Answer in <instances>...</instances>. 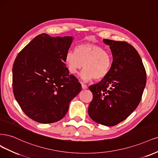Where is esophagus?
Listing matches in <instances>:
<instances>
[{
  "label": "esophagus",
  "instance_id": "1",
  "mask_svg": "<svg viewBox=\"0 0 158 158\" xmlns=\"http://www.w3.org/2000/svg\"><path fill=\"white\" fill-rule=\"evenodd\" d=\"M81 86H82V89H87V86H86L85 84H83V83H81Z\"/></svg>",
  "mask_w": 158,
  "mask_h": 158
}]
</instances>
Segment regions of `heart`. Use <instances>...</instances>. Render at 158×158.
<instances>
[{
	"mask_svg": "<svg viewBox=\"0 0 158 158\" xmlns=\"http://www.w3.org/2000/svg\"><path fill=\"white\" fill-rule=\"evenodd\" d=\"M75 51H68L65 57L70 73H78L84 65L85 69L81 73L83 81L93 78L99 81L108 75L112 66V56L102 47L94 43H81L76 46Z\"/></svg>",
	"mask_w": 158,
	"mask_h": 158,
	"instance_id": "obj_1",
	"label": "heart"
}]
</instances>
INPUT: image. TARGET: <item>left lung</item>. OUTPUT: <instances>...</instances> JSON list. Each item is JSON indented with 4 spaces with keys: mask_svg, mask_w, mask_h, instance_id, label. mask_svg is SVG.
<instances>
[{
    "mask_svg": "<svg viewBox=\"0 0 158 158\" xmlns=\"http://www.w3.org/2000/svg\"><path fill=\"white\" fill-rule=\"evenodd\" d=\"M110 46L112 66L106 77L90 85L93 98L89 115L99 124L112 127L121 123L137 108L146 83V73L136 50L128 43L103 39Z\"/></svg>",
    "mask_w": 158,
    "mask_h": 158,
    "instance_id": "obj_1",
    "label": "left lung"
}]
</instances>
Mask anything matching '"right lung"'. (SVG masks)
<instances>
[{"mask_svg": "<svg viewBox=\"0 0 158 158\" xmlns=\"http://www.w3.org/2000/svg\"><path fill=\"white\" fill-rule=\"evenodd\" d=\"M72 40V37L39 35L14 60V97L23 112L39 123H52L62 119L71 100L81 90L78 79L69 74L64 64Z\"/></svg>", "mask_w": 158, "mask_h": 158, "instance_id": "1", "label": "right lung"}]
</instances>
